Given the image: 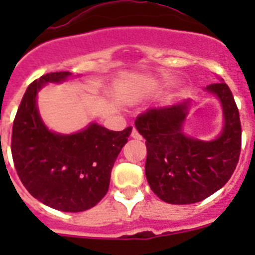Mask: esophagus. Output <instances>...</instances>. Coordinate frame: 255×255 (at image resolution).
I'll return each instance as SVG.
<instances>
[{
	"label": "esophagus",
	"mask_w": 255,
	"mask_h": 255,
	"mask_svg": "<svg viewBox=\"0 0 255 255\" xmlns=\"http://www.w3.org/2000/svg\"><path fill=\"white\" fill-rule=\"evenodd\" d=\"M131 136L134 139H136V140H141V139H143V136H141V135H140V132H139L136 129H132Z\"/></svg>",
	"instance_id": "esophagus-1"
}]
</instances>
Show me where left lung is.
<instances>
[{"instance_id":"8db88e82","label":"left lung","mask_w":255,"mask_h":255,"mask_svg":"<svg viewBox=\"0 0 255 255\" xmlns=\"http://www.w3.org/2000/svg\"><path fill=\"white\" fill-rule=\"evenodd\" d=\"M220 98L225 128L216 140L202 141L181 131L189 102L149 108L135 126L145 138V176L150 189L170 204H191L220 190L233 176L242 149V124L234 96L226 83L207 87Z\"/></svg>"}]
</instances>
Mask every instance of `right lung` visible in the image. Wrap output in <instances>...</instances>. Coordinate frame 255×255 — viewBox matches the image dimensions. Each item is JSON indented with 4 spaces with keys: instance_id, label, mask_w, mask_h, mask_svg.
Wrapping results in <instances>:
<instances>
[{
    "instance_id": "1",
    "label": "right lung",
    "mask_w": 255,
    "mask_h": 255,
    "mask_svg": "<svg viewBox=\"0 0 255 255\" xmlns=\"http://www.w3.org/2000/svg\"><path fill=\"white\" fill-rule=\"evenodd\" d=\"M69 75L49 73L29 85L13 120L11 153L19 179L35 199L58 211L83 212L107 194L114 163L132 128L114 131L92 124L71 135L49 131L38 115V89Z\"/></svg>"
}]
</instances>
